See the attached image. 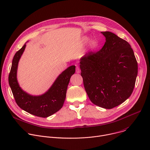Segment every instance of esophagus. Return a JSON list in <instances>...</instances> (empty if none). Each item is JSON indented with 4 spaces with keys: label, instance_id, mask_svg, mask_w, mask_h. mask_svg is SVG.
I'll return each instance as SVG.
<instances>
[{
    "label": "esophagus",
    "instance_id": "34e87169",
    "mask_svg": "<svg viewBox=\"0 0 150 150\" xmlns=\"http://www.w3.org/2000/svg\"><path fill=\"white\" fill-rule=\"evenodd\" d=\"M76 73H80V68H79V67H76Z\"/></svg>",
    "mask_w": 150,
    "mask_h": 150
}]
</instances>
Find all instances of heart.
Here are the masks:
<instances>
[{"label":"heart","instance_id":"obj_1","mask_svg":"<svg viewBox=\"0 0 150 150\" xmlns=\"http://www.w3.org/2000/svg\"><path fill=\"white\" fill-rule=\"evenodd\" d=\"M90 41V39L88 37H85L83 38V42L84 43H88ZM98 46V43L96 40H94L91 42V50H95L96 49Z\"/></svg>","mask_w":150,"mask_h":150}]
</instances>
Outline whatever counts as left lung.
I'll use <instances>...</instances> for the list:
<instances>
[{
    "mask_svg": "<svg viewBox=\"0 0 150 150\" xmlns=\"http://www.w3.org/2000/svg\"><path fill=\"white\" fill-rule=\"evenodd\" d=\"M106 42L98 52L90 51L80 59L86 93L95 105L110 109L133 93L137 62L129 43L110 32H102Z\"/></svg>",
    "mask_w": 150,
    "mask_h": 150,
    "instance_id": "left-lung-1",
    "label": "left lung"
}]
</instances>
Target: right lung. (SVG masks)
Wrapping results in <instances>:
<instances>
[{"label": "right lung", "instance_id": "right-lung-1", "mask_svg": "<svg viewBox=\"0 0 150 150\" xmlns=\"http://www.w3.org/2000/svg\"><path fill=\"white\" fill-rule=\"evenodd\" d=\"M25 47L26 44L18 50L14 56L8 77L9 84L16 102L21 109L39 117H48L63 106L67 86L71 76L75 73L76 67L70 66L64 71L44 94L40 96H30L20 88L17 80L18 61Z\"/></svg>", "mask_w": 150, "mask_h": 150}]
</instances>
